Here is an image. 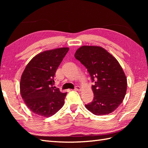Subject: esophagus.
<instances>
[{
    "label": "esophagus",
    "instance_id": "obj_1",
    "mask_svg": "<svg viewBox=\"0 0 148 148\" xmlns=\"http://www.w3.org/2000/svg\"><path fill=\"white\" fill-rule=\"evenodd\" d=\"M74 90H76V91H80L81 90V87L79 86H76V87H75Z\"/></svg>",
    "mask_w": 148,
    "mask_h": 148
}]
</instances>
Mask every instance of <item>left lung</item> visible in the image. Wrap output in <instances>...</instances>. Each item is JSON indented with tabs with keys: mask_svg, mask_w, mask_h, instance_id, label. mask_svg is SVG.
Listing matches in <instances>:
<instances>
[{
	"mask_svg": "<svg viewBox=\"0 0 148 148\" xmlns=\"http://www.w3.org/2000/svg\"><path fill=\"white\" fill-rule=\"evenodd\" d=\"M91 76L93 101L85 105L95 115L110 114L118 108L126 95L127 80L117 60L102 47L83 46L74 55Z\"/></svg>",
	"mask_w": 148,
	"mask_h": 148,
	"instance_id": "8db88e82",
	"label": "left lung"
}]
</instances>
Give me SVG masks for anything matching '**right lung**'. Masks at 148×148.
I'll return each instance as SVG.
<instances>
[{
  "mask_svg": "<svg viewBox=\"0 0 148 148\" xmlns=\"http://www.w3.org/2000/svg\"><path fill=\"white\" fill-rule=\"evenodd\" d=\"M69 48L48 50L34 56L26 66L20 80V93L34 113L49 117L64 104L67 93L53 86L55 72Z\"/></svg>",
  "mask_w": 148,
  "mask_h": 148,
  "instance_id": "1",
  "label": "right lung"
}]
</instances>
